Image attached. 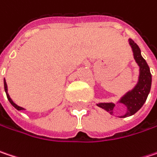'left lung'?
Listing matches in <instances>:
<instances>
[{
  "instance_id": "left-lung-1",
  "label": "left lung",
  "mask_w": 157,
  "mask_h": 157,
  "mask_svg": "<svg viewBox=\"0 0 157 157\" xmlns=\"http://www.w3.org/2000/svg\"><path fill=\"white\" fill-rule=\"evenodd\" d=\"M129 45L133 51L134 59L136 62L137 65L139 66V76L138 81L136 86L130 91H128L125 95H123L121 100L118 101L119 103H122L127 107V112L120 116V118H126L132 116L135 114L137 110H139L141 107L144 105V103L147 101V98L148 96L151 89V83H152V75L150 73L149 66L146 60L141 56V51L139 47L136 44L132 39H128ZM97 106L103 109H105L107 112L113 115V109L115 107V104L112 102H100L97 103Z\"/></svg>"
}]
</instances>
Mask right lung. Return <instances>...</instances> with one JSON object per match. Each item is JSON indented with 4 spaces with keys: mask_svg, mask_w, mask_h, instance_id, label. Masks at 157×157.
<instances>
[{
    "mask_svg": "<svg viewBox=\"0 0 157 157\" xmlns=\"http://www.w3.org/2000/svg\"><path fill=\"white\" fill-rule=\"evenodd\" d=\"M4 90H5V93H6V95H7V98L8 100H9V101L10 102V104L13 106V107L15 108V109H17L18 110H24L25 109L24 108L21 107V106H18L15 102H13V101L11 100V98L10 97V95H9V93H8V87H7V83H6V81H5V79H4Z\"/></svg>",
    "mask_w": 157,
    "mask_h": 157,
    "instance_id": "obj_1",
    "label": "right lung"
}]
</instances>
